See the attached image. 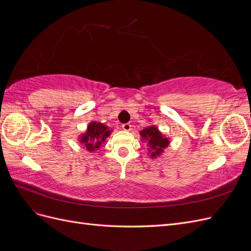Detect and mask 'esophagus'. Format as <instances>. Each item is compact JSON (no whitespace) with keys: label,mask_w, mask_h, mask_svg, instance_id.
I'll return each instance as SVG.
<instances>
[{"label":"esophagus","mask_w":251,"mask_h":251,"mask_svg":"<svg viewBox=\"0 0 251 251\" xmlns=\"http://www.w3.org/2000/svg\"><path fill=\"white\" fill-rule=\"evenodd\" d=\"M131 128H132V126H131L130 124H125V125H123V130H124V131L128 132V131H131Z\"/></svg>","instance_id":"34e87169"}]
</instances>
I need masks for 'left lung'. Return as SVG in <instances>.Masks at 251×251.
<instances>
[{"mask_svg":"<svg viewBox=\"0 0 251 251\" xmlns=\"http://www.w3.org/2000/svg\"><path fill=\"white\" fill-rule=\"evenodd\" d=\"M141 141L147 142L149 147L148 155L150 158H157L164 153V150L170 146L171 138L164 135L156 126H149L139 132Z\"/></svg>","mask_w":251,"mask_h":251,"instance_id":"obj_1","label":"left lung"}]
</instances>
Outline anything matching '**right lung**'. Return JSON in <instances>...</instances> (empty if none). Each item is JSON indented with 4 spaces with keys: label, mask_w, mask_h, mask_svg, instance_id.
Wrapping results in <instances>:
<instances>
[{
    "label": "right lung",
    "mask_w": 251,
    "mask_h": 251,
    "mask_svg": "<svg viewBox=\"0 0 251 251\" xmlns=\"http://www.w3.org/2000/svg\"><path fill=\"white\" fill-rule=\"evenodd\" d=\"M112 132L113 130L108 126L93 120L87 126V130L78 136V141L90 153H94L105 142Z\"/></svg>",
    "instance_id": "right-lung-1"
}]
</instances>
